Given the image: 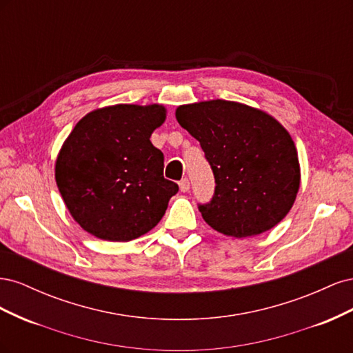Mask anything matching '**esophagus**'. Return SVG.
I'll list each match as a JSON object with an SVG mask.
<instances>
[{
    "instance_id": "34e87169",
    "label": "esophagus",
    "mask_w": 353,
    "mask_h": 353,
    "mask_svg": "<svg viewBox=\"0 0 353 353\" xmlns=\"http://www.w3.org/2000/svg\"><path fill=\"white\" fill-rule=\"evenodd\" d=\"M179 190L183 191V193H187V191L190 190V181H188V178H184V179L179 181Z\"/></svg>"
}]
</instances>
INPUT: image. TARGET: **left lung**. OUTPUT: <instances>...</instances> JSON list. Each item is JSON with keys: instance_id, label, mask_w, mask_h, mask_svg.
<instances>
[{"instance_id": "1", "label": "left lung", "mask_w": 353, "mask_h": 353, "mask_svg": "<svg viewBox=\"0 0 353 353\" xmlns=\"http://www.w3.org/2000/svg\"><path fill=\"white\" fill-rule=\"evenodd\" d=\"M175 116L200 143L215 175V194L199 206L208 225L244 239L283 221L301 187V165L290 134L275 117L228 100L179 105Z\"/></svg>"}]
</instances>
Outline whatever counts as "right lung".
<instances>
[{
  "mask_svg": "<svg viewBox=\"0 0 353 353\" xmlns=\"http://www.w3.org/2000/svg\"><path fill=\"white\" fill-rule=\"evenodd\" d=\"M163 104H114L74 125L56 160V183L72 218L91 236L131 241L153 230L178 193L163 178V153L150 137Z\"/></svg>",
  "mask_w": 353,
  "mask_h": 353,
  "instance_id": "add662e5",
  "label": "right lung"
}]
</instances>
